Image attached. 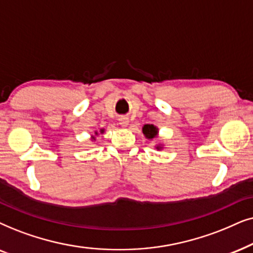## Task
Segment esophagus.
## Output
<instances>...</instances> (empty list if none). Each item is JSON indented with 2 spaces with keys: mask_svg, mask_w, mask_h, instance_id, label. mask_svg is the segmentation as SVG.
Returning a JSON list of instances; mask_svg holds the SVG:
<instances>
[{
  "mask_svg": "<svg viewBox=\"0 0 253 253\" xmlns=\"http://www.w3.org/2000/svg\"><path fill=\"white\" fill-rule=\"evenodd\" d=\"M128 119H127V118H121V119H119V124H120V126H123V127H126L127 125H128Z\"/></svg>",
  "mask_w": 253,
  "mask_h": 253,
  "instance_id": "34e87169",
  "label": "esophagus"
}]
</instances>
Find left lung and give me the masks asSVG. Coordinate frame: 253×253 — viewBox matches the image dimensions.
Wrapping results in <instances>:
<instances>
[{"label": "left lung", "mask_w": 253, "mask_h": 253, "mask_svg": "<svg viewBox=\"0 0 253 253\" xmlns=\"http://www.w3.org/2000/svg\"><path fill=\"white\" fill-rule=\"evenodd\" d=\"M142 132L144 134V136L147 137L148 140H153V139H156L157 135H158V128L156 126H154V125H144L142 127ZM156 149H163V146L162 144H157L156 146Z\"/></svg>", "instance_id": "obj_1"}]
</instances>
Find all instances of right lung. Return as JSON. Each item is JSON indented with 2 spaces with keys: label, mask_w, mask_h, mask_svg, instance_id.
<instances>
[{
  "label": "right lung",
  "mask_w": 253,
  "mask_h": 253,
  "mask_svg": "<svg viewBox=\"0 0 253 253\" xmlns=\"http://www.w3.org/2000/svg\"><path fill=\"white\" fill-rule=\"evenodd\" d=\"M99 132H100V133H104V129H100ZM95 135H98V132H95ZM95 135L91 136V140H92V141L96 140V136H95Z\"/></svg>",
  "instance_id": "1"
}]
</instances>
